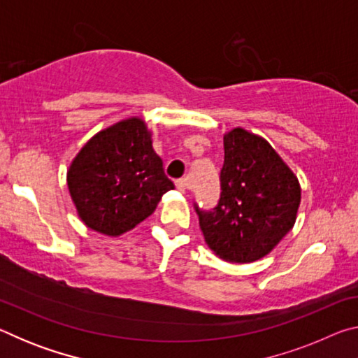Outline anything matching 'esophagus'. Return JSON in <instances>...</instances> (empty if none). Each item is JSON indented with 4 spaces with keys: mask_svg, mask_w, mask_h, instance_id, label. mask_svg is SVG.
<instances>
[{
    "mask_svg": "<svg viewBox=\"0 0 358 358\" xmlns=\"http://www.w3.org/2000/svg\"><path fill=\"white\" fill-rule=\"evenodd\" d=\"M175 186H177V189H180L181 192H185L187 189V181L186 178H180L175 181Z\"/></svg>",
    "mask_w": 358,
    "mask_h": 358,
    "instance_id": "34e87169",
    "label": "esophagus"
}]
</instances>
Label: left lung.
<instances>
[{"instance_id": "left-lung-1", "label": "left lung", "mask_w": 358, "mask_h": 358, "mask_svg": "<svg viewBox=\"0 0 358 358\" xmlns=\"http://www.w3.org/2000/svg\"><path fill=\"white\" fill-rule=\"evenodd\" d=\"M220 199L205 210L194 201L205 241L235 264L264 257L292 229L300 185L271 145L241 128L224 136Z\"/></svg>"}]
</instances>
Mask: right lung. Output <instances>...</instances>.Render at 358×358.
<instances>
[{"label":"right lung","mask_w":358,"mask_h":358,"mask_svg":"<svg viewBox=\"0 0 358 358\" xmlns=\"http://www.w3.org/2000/svg\"><path fill=\"white\" fill-rule=\"evenodd\" d=\"M68 187L82 221L117 237L147 220L173 183L143 121L131 118L85 145L68 172Z\"/></svg>","instance_id":"add662e5"}]
</instances>
